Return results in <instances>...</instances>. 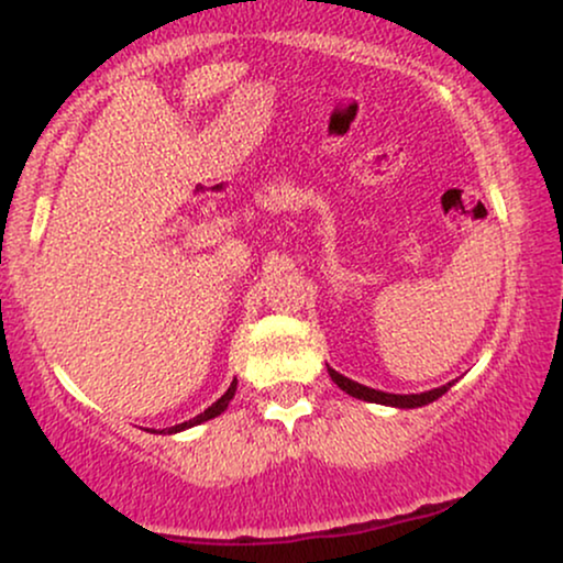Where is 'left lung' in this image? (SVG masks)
I'll use <instances>...</instances> for the list:
<instances>
[{
    "label": "left lung",
    "mask_w": 563,
    "mask_h": 563,
    "mask_svg": "<svg viewBox=\"0 0 563 563\" xmlns=\"http://www.w3.org/2000/svg\"><path fill=\"white\" fill-rule=\"evenodd\" d=\"M328 373H331L333 384L339 386V389H344V391L349 394V397H357V399H365V402H376V405L399 407V410H412V407H423V405L434 402V399L442 397V394L448 391L452 384H455V380H450V384L439 386V389L421 391V394H389V391L371 389V386H363V384H357V380L341 376V373H335L333 367H328Z\"/></svg>",
    "instance_id": "left-lung-1"
}]
</instances>
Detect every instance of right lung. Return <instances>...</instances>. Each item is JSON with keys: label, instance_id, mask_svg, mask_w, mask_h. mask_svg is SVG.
<instances>
[{"label": "right lung", "instance_id": "add662e5", "mask_svg": "<svg viewBox=\"0 0 563 563\" xmlns=\"http://www.w3.org/2000/svg\"><path fill=\"white\" fill-rule=\"evenodd\" d=\"M235 389H238V380H232L230 384V389L222 394V397L217 399L214 405L211 407H206L203 412H200V416H196V418H190V421H185V423H177V426H172V429H166L164 434H177V431H185V429H192V426H198V423H203V421H211V418H217V416H222L224 410H228V405H230V399L235 397Z\"/></svg>", "mask_w": 563, "mask_h": 563}]
</instances>
